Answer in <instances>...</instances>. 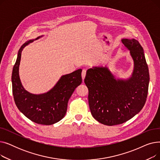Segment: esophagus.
<instances>
[{
    "label": "esophagus",
    "mask_w": 160,
    "mask_h": 160,
    "mask_svg": "<svg viewBox=\"0 0 160 160\" xmlns=\"http://www.w3.org/2000/svg\"><path fill=\"white\" fill-rule=\"evenodd\" d=\"M86 74V69H83L82 71V79L83 80L85 78Z\"/></svg>",
    "instance_id": "34e87169"
}]
</instances>
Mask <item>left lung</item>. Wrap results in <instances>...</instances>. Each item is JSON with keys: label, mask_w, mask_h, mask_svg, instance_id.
Listing matches in <instances>:
<instances>
[{"label": "left lung", "mask_w": 160, "mask_h": 160, "mask_svg": "<svg viewBox=\"0 0 160 160\" xmlns=\"http://www.w3.org/2000/svg\"><path fill=\"white\" fill-rule=\"evenodd\" d=\"M134 62L132 77L116 80L107 67H95L87 71L84 82L94 118L108 126L127 122L143 108L148 89L149 72L143 48L135 39H122Z\"/></svg>", "instance_id": "obj_1"}]
</instances>
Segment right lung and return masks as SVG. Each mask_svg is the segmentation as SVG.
<instances>
[{"label": "right lung", "mask_w": 160, "mask_h": 160, "mask_svg": "<svg viewBox=\"0 0 160 160\" xmlns=\"http://www.w3.org/2000/svg\"><path fill=\"white\" fill-rule=\"evenodd\" d=\"M32 41L30 40L21 46L13 66L12 82L14 101L19 111L32 121L39 124L51 125L60 121L65 115L69 99L74 89L82 83V69L63 76L56 86L46 93H30L21 84L19 67L22 50Z\"/></svg>", "instance_id": "obj_1"}]
</instances>
